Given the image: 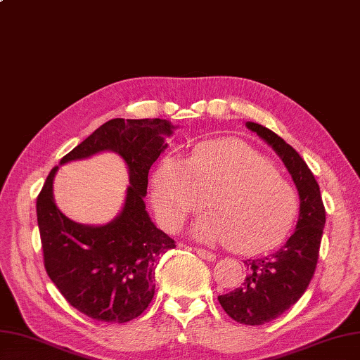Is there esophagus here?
<instances>
[{
  "label": "esophagus",
  "mask_w": 360,
  "mask_h": 360,
  "mask_svg": "<svg viewBox=\"0 0 360 360\" xmlns=\"http://www.w3.org/2000/svg\"><path fill=\"white\" fill-rule=\"evenodd\" d=\"M195 252L199 257L207 259V261H214V259H216V255L213 252H208V250H205V248L198 247V248H195Z\"/></svg>",
  "instance_id": "34e87169"
}]
</instances>
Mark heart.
I'll list each match as a JSON object with an SVG mask.
<instances>
[{
	"mask_svg": "<svg viewBox=\"0 0 360 360\" xmlns=\"http://www.w3.org/2000/svg\"><path fill=\"white\" fill-rule=\"evenodd\" d=\"M193 236L230 244L242 255L265 253L290 235L299 213L295 187L276 167L236 139L204 142L186 161L167 156L152 176V200L161 222L176 230L205 205Z\"/></svg>",
	"mask_w": 360,
	"mask_h": 360,
	"instance_id": "heart-1",
	"label": "heart"
}]
</instances>
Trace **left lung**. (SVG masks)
Segmentation results:
<instances>
[{
    "instance_id": "left-lung-1",
    "label": "left lung",
    "mask_w": 360,
    "mask_h": 360,
    "mask_svg": "<svg viewBox=\"0 0 360 360\" xmlns=\"http://www.w3.org/2000/svg\"><path fill=\"white\" fill-rule=\"evenodd\" d=\"M245 125L281 158L300 200L296 230L285 244L271 255L244 261L248 274L242 287L218 296L231 319L244 325H262L285 313L305 293L319 257L325 208L319 184L296 150L261 124L248 121Z\"/></svg>"
}]
</instances>
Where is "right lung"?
<instances>
[{
	"label": "right lung",
	"mask_w": 360,
	"mask_h": 360,
	"mask_svg": "<svg viewBox=\"0 0 360 360\" xmlns=\"http://www.w3.org/2000/svg\"><path fill=\"white\" fill-rule=\"evenodd\" d=\"M165 120L115 118L67 153L60 165L101 152L120 155L129 172L122 210L104 225L78 224L58 208L49 173L37 199L44 266L67 302L91 319L124 323L152 302L155 269L174 240L150 219L146 210L148 170L173 136Z\"/></svg>",
	"instance_id": "1"
}]
</instances>
